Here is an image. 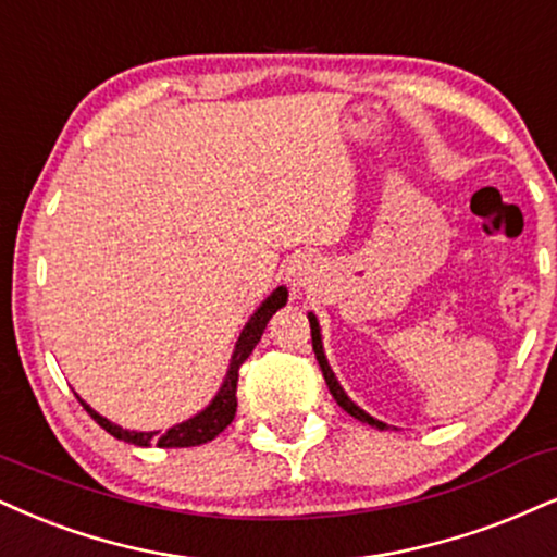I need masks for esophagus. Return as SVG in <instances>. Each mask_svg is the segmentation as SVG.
<instances>
[{
	"label": "esophagus",
	"instance_id": "obj_1",
	"mask_svg": "<svg viewBox=\"0 0 557 557\" xmlns=\"http://www.w3.org/2000/svg\"><path fill=\"white\" fill-rule=\"evenodd\" d=\"M312 273H314L312 258H307V256L292 258L289 265H286V281H289L292 292L305 289V286L312 281Z\"/></svg>",
	"mask_w": 557,
	"mask_h": 557
}]
</instances>
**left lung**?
<instances>
[{
  "instance_id": "left-lung-1",
  "label": "left lung",
  "mask_w": 557,
  "mask_h": 557,
  "mask_svg": "<svg viewBox=\"0 0 557 557\" xmlns=\"http://www.w3.org/2000/svg\"><path fill=\"white\" fill-rule=\"evenodd\" d=\"M307 318H310V327H312V351H314V356H318V363H320V369H322V376H325L327 389H331V395L335 397V403H338L341 408L346 410L348 416H354L356 421H363V423H369V425H376V429H387V425H384L382 421H376V418H372L369 413H363V410L359 408V405H356V403L351 400V397H348L346 393H343V387L338 384V380H335L333 369L327 367L325 354H322V341H320V325H318V318H314L312 312L307 314Z\"/></svg>"
}]
</instances>
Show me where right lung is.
<instances>
[{"label":"right lung","mask_w":557,"mask_h":557,"mask_svg":"<svg viewBox=\"0 0 557 557\" xmlns=\"http://www.w3.org/2000/svg\"><path fill=\"white\" fill-rule=\"evenodd\" d=\"M286 297H289V292L284 289V286H278L276 292L268 297L263 305L258 307V312L252 314L250 322L245 325V331L239 333V341L235 346V354H232V363H230V372H226V380L222 384V389H219V395L211 400V405L201 413L188 418L185 423H177L173 429H168L164 434H157V431H149V434H144V431H126L121 429V425H115L108 421V418H102L100 413H95L92 408L85 400L82 403V408L87 410L89 416H92V421L102 425V429L108 431V434L121 438V442H128V444H136V446H149V444H157L162 446V449H170V446H198V444H206L211 442V438L222 434V431L235 421V413H237V380H239V367H243V361L247 356L252 354V348L258 346L260 335H263L268 320L273 318V312L278 310V307L286 305Z\"/></svg>","instance_id":"add662e5"}]
</instances>
